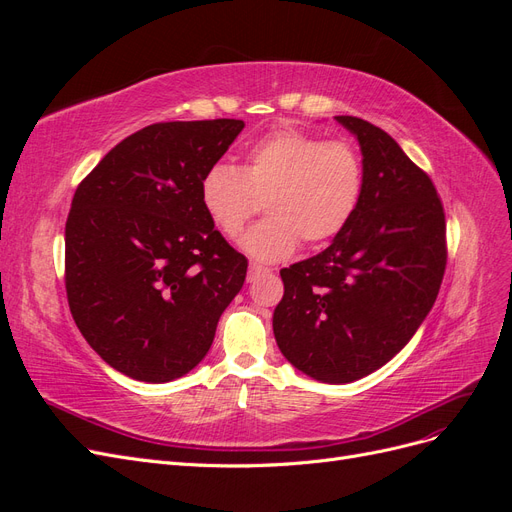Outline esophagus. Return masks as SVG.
Instances as JSON below:
<instances>
[{"label":"esophagus","mask_w":512,"mask_h":512,"mask_svg":"<svg viewBox=\"0 0 512 512\" xmlns=\"http://www.w3.org/2000/svg\"><path fill=\"white\" fill-rule=\"evenodd\" d=\"M265 273H269V269H265V267H260V265H250V271H247V282H256L260 275H265Z\"/></svg>","instance_id":"34e87169"}]
</instances>
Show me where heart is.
<instances>
[{
	"instance_id": "heart-1",
	"label": "heart",
	"mask_w": 512,
	"mask_h": 512,
	"mask_svg": "<svg viewBox=\"0 0 512 512\" xmlns=\"http://www.w3.org/2000/svg\"><path fill=\"white\" fill-rule=\"evenodd\" d=\"M365 166L346 138L284 128L245 151L243 164H215L200 181V203L228 239H239L265 205L269 218L243 239L245 252L275 262L297 250L299 239L318 245L337 237L359 209Z\"/></svg>"
}]
</instances>
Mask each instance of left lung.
<instances>
[{
  "instance_id": "1",
  "label": "left lung",
  "mask_w": 512,
  "mask_h": 512,
  "mask_svg": "<svg viewBox=\"0 0 512 512\" xmlns=\"http://www.w3.org/2000/svg\"><path fill=\"white\" fill-rule=\"evenodd\" d=\"M363 151L365 185L348 226L320 254L282 269L273 333L314 380H359L404 348L436 303L446 218L436 185L374 123L339 115Z\"/></svg>"
}]
</instances>
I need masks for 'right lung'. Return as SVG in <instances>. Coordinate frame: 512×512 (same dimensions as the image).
<instances>
[{"instance_id": "add662e5", "label": "right lung", "mask_w": 512, "mask_h": 512, "mask_svg": "<svg viewBox=\"0 0 512 512\" xmlns=\"http://www.w3.org/2000/svg\"><path fill=\"white\" fill-rule=\"evenodd\" d=\"M245 123L162 121L123 138L79 183L66 220V294L102 359L170 382L209 352L247 258L200 203V181Z\"/></svg>"}]
</instances>
